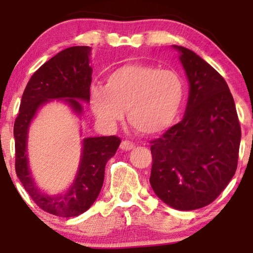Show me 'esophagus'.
Instances as JSON below:
<instances>
[{"mask_svg": "<svg viewBox=\"0 0 253 253\" xmlns=\"http://www.w3.org/2000/svg\"><path fill=\"white\" fill-rule=\"evenodd\" d=\"M134 146H135V144L133 143V141H129V140H124L120 145L121 150H124V151H129V150L134 149Z\"/></svg>", "mask_w": 253, "mask_h": 253, "instance_id": "obj_1", "label": "esophagus"}]
</instances>
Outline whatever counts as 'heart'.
Instances as JSON below:
<instances>
[{"instance_id": "heart-1", "label": "heart", "mask_w": 253, "mask_h": 253, "mask_svg": "<svg viewBox=\"0 0 253 253\" xmlns=\"http://www.w3.org/2000/svg\"><path fill=\"white\" fill-rule=\"evenodd\" d=\"M184 96L178 72L147 64H127L107 77L106 86L94 85L90 104L98 119L115 125L128 112L136 132L155 135L171 126Z\"/></svg>"}]
</instances>
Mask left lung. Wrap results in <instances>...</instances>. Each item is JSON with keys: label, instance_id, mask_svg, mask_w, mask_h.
Here are the masks:
<instances>
[{"label": "left lung", "instance_id": "obj_1", "mask_svg": "<svg viewBox=\"0 0 253 253\" xmlns=\"http://www.w3.org/2000/svg\"><path fill=\"white\" fill-rule=\"evenodd\" d=\"M189 81L182 121L151 141L150 183L170 207L194 211L216 199L234 176L242 129L221 75L195 52L173 46Z\"/></svg>", "mask_w": 253, "mask_h": 253}]
</instances>
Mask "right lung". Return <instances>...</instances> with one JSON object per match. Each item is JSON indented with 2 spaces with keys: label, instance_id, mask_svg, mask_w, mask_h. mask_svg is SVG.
Instances as JSON below:
<instances>
[{
  "label": "right lung",
  "instance_id": "add662e5",
  "mask_svg": "<svg viewBox=\"0 0 253 253\" xmlns=\"http://www.w3.org/2000/svg\"><path fill=\"white\" fill-rule=\"evenodd\" d=\"M90 51L89 46H72L40 66L26 85L14 123L17 177L42 211L62 217L77 216L91 207L102 188L107 162L115 155L121 139L117 135L84 139L80 169L70 189L60 195H48L37 187L31 176L27 158L28 127L39 107L54 98L64 100L74 112L82 114L83 107L78 100H90Z\"/></svg>",
  "mask_w": 253,
  "mask_h": 253
}]
</instances>
